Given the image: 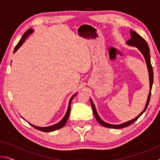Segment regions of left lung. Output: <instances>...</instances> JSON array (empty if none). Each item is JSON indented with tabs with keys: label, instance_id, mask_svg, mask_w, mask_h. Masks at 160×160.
Listing matches in <instances>:
<instances>
[{
	"label": "left lung",
	"instance_id": "1",
	"mask_svg": "<svg viewBox=\"0 0 160 160\" xmlns=\"http://www.w3.org/2000/svg\"><path fill=\"white\" fill-rule=\"evenodd\" d=\"M130 33H131V38L126 42V44L130 45V46H132V47H135L138 48V49L140 51V52H141L143 54V56H144L145 61H146V63H147V66H148V72H149V76H150V93H149V95H148V101H147V103H146V105H145V107L144 110H143L142 112L140 113L138 116H137V117H135V118L132 119V120H131V121H127V122H126V123L120 124V125H112V124L107 123H105L104 121H103L102 119L99 118V116H98V114H97V111L95 109V107H94V105L93 104L92 101L91 100L92 108V111H93L94 115V116H95V118L97 119V121H98V122L100 124H101L102 126H104V127H107V128L118 129V128H125V127H126V126H128L130 125H131L132 123H134L135 121H136L137 119L142 114L143 112H144L146 110V109L148 108L149 102H150V96H151V90H152V83H153V69H152V65H151L150 56V53H150V48H149L148 43L146 42L145 39H143V38L141 36H140L138 34L136 33V32H134V31H132V30L130 32Z\"/></svg>",
	"mask_w": 160,
	"mask_h": 160
}]
</instances>
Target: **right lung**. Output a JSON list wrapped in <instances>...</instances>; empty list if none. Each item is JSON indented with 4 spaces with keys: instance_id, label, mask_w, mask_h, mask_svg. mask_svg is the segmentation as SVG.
I'll return each instance as SVG.
<instances>
[{
    "instance_id": "1",
    "label": "right lung",
    "mask_w": 160,
    "mask_h": 160,
    "mask_svg": "<svg viewBox=\"0 0 160 160\" xmlns=\"http://www.w3.org/2000/svg\"><path fill=\"white\" fill-rule=\"evenodd\" d=\"M32 32H33V29H28V30L25 32V34H23V36L22 37L20 40V41H19L18 44L16 45V47H15L14 53L19 48L21 47L22 44L23 43H24V42L25 41L26 38L28 37L29 34H32ZM75 95H76V94H74V95L71 97V99H70L69 104H68V110H67V112L66 113V115H65L63 118L62 119L61 121H59L58 123L55 124V125L51 126H48V127H38V126H35L34 125H32V124H30V123H29V124H30L32 126H33L34 128H35L37 129V130H39V131H43V132H51V131H56V130H58V129H60L61 128H63V127L65 126V124L66 123L68 119V118H69L70 112V106H71V102H72V99L74 98Z\"/></svg>"
}]
</instances>
